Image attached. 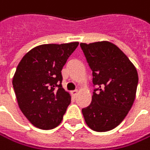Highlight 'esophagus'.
Wrapping results in <instances>:
<instances>
[{
    "label": "esophagus",
    "mask_w": 150,
    "mask_h": 150,
    "mask_svg": "<svg viewBox=\"0 0 150 150\" xmlns=\"http://www.w3.org/2000/svg\"><path fill=\"white\" fill-rule=\"evenodd\" d=\"M71 93H72V95H73V96L76 97V96L77 95V93H78V91H77V90H74V91H72V92H71Z\"/></svg>",
    "instance_id": "obj_1"
}]
</instances>
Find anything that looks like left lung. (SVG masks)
<instances>
[{"mask_svg": "<svg viewBox=\"0 0 150 150\" xmlns=\"http://www.w3.org/2000/svg\"><path fill=\"white\" fill-rule=\"evenodd\" d=\"M80 47L93 71L92 103L82 109L86 124L103 132L117 127L127 116L135 100L138 72L127 56L108 41Z\"/></svg>", "mask_w": 150, "mask_h": 150, "instance_id": "8db88e82", "label": "left lung"}]
</instances>
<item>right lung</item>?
I'll return each instance as SVG.
<instances>
[{"instance_id":"right-lung-1","label":"right lung","mask_w":150,"mask_h":150,"mask_svg":"<svg viewBox=\"0 0 150 150\" xmlns=\"http://www.w3.org/2000/svg\"><path fill=\"white\" fill-rule=\"evenodd\" d=\"M78 42L45 44L32 48L17 67L12 85L19 107L31 124L51 129L60 124L71 103L62 87V68Z\"/></svg>"}]
</instances>
